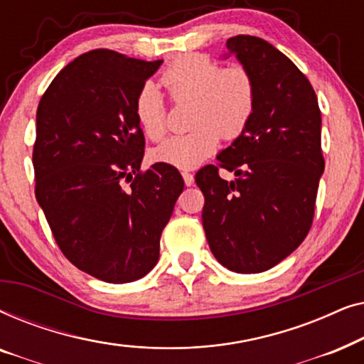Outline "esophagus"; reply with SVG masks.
Instances as JSON below:
<instances>
[{"label":"esophagus","instance_id":"esophagus-1","mask_svg":"<svg viewBox=\"0 0 364 364\" xmlns=\"http://www.w3.org/2000/svg\"><path fill=\"white\" fill-rule=\"evenodd\" d=\"M182 178H183V183H186L187 187L193 186V182H196V178H193L192 173H188V172H182Z\"/></svg>","mask_w":364,"mask_h":364}]
</instances>
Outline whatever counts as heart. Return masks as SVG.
Here are the masks:
<instances>
[{
  "instance_id": "heart-1",
  "label": "heart",
  "mask_w": 364,
  "mask_h": 364,
  "mask_svg": "<svg viewBox=\"0 0 364 364\" xmlns=\"http://www.w3.org/2000/svg\"><path fill=\"white\" fill-rule=\"evenodd\" d=\"M162 82L177 101H193L192 132L173 136L156 147L152 161L191 171L217 151L220 136L235 139L245 131L255 109V84L240 66L222 69L203 54H187L168 64ZM139 127L152 141L166 134V104L154 82L142 84L134 99Z\"/></svg>"
}]
</instances>
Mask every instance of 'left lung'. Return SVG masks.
<instances>
[{
  "mask_svg": "<svg viewBox=\"0 0 364 364\" xmlns=\"http://www.w3.org/2000/svg\"><path fill=\"white\" fill-rule=\"evenodd\" d=\"M222 58L235 56L255 84V109L240 136L220 151V167L200 168L202 223L218 263L237 273H260L295 252L315 213L321 154V112L300 69L265 39L238 34Z\"/></svg>",
  "mask_w": 364,
  "mask_h": 364,
  "instance_id": "1",
  "label": "left lung"
}]
</instances>
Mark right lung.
<instances>
[{
	"instance_id": "1",
	"label": "right lung",
	"mask_w": 364,
	"mask_h": 364,
	"mask_svg": "<svg viewBox=\"0 0 364 364\" xmlns=\"http://www.w3.org/2000/svg\"><path fill=\"white\" fill-rule=\"evenodd\" d=\"M161 64L89 51L53 79L38 106L36 200L64 257L107 283L136 282L156 267L183 191L177 168L141 172L146 141L134 99Z\"/></svg>"
}]
</instances>
